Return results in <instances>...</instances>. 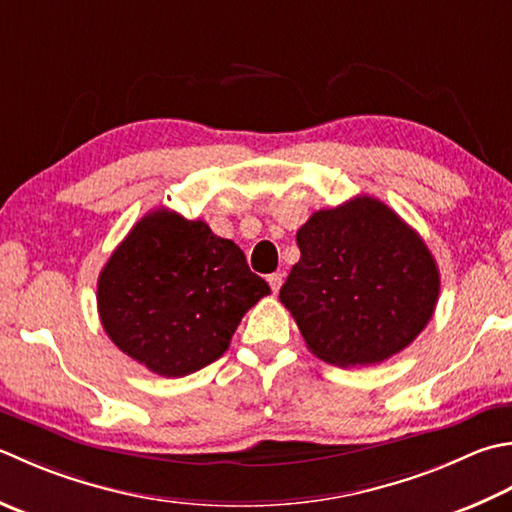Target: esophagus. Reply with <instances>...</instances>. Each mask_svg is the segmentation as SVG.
Listing matches in <instances>:
<instances>
[{"label":"esophagus","instance_id":"1","mask_svg":"<svg viewBox=\"0 0 512 512\" xmlns=\"http://www.w3.org/2000/svg\"><path fill=\"white\" fill-rule=\"evenodd\" d=\"M282 282H284V275L282 273L268 275V284H270V288H273V293H277V290L282 288Z\"/></svg>","mask_w":512,"mask_h":512}]
</instances>
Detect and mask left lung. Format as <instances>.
<instances>
[{
    "mask_svg": "<svg viewBox=\"0 0 512 512\" xmlns=\"http://www.w3.org/2000/svg\"><path fill=\"white\" fill-rule=\"evenodd\" d=\"M299 262L279 299L308 350L335 366L397 355L435 313L439 268L393 208L359 195L317 210L297 230Z\"/></svg>",
    "mask_w": 512,
    "mask_h": 512,
    "instance_id": "8db88e82",
    "label": "left lung"
}]
</instances>
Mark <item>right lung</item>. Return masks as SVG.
<instances>
[{
	"label": "right lung",
	"instance_id": "add662e5",
	"mask_svg": "<svg viewBox=\"0 0 512 512\" xmlns=\"http://www.w3.org/2000/svg\"><path fill=\"white\" fill-rule=\"evenodd\" d=\"M268 293L235 242L202 219L157 208L99 273L97 310L122 353L162 377H184L222 357L246 310Z\"/></svg>",
	"mask_w": 512,
	"mask_h": 512
}]
</instances>
